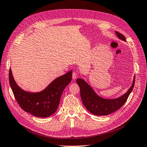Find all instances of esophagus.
Wrapping results in <instances>:
<instances>
[{"mask_svg":"<svg viewBox=\"0 0 147 147\" xmlns=\"http://www.w3.org/2000/svg\"><path fill=\"white\" fill-rule=\"evenodd\" d=\"M77 73L76 72H74L72 74V78L74 80H75L77 78Z\"/></svg>","mask_w":147,"mask_h":147,"instance_id":"34e87169","label":"esophagus"}]
</instances>
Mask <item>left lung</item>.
I'll use <instances>...</instances> for the list:
<instances>
[{
	"label": "left lung",
	"mask_w": 147,
	"mask_h": 147,
	"mask_svg": "<svg viewBox=\"0 0 147 147\" xmlns=\"http://www.w3.org/2000/svg\"><path fill=\"white\" fill-rule=\"evenodd\" d=\"M115 34L118 38L126 42V38L123 34L117 31H115ZM77 82L80 90L82 102L86 109L93 115L104 116L118 110L126 102L129 96L134 88L135 76L133 78L131 86L125 94L115 99H105L100 97L83 78H77Z\"/></svg>",
	"instance_id": "8db88e82"
}]
</instances>
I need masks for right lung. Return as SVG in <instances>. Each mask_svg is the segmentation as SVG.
Wrapping results in <instances>:
<instances>
[{
  "label": "right lung",
  "mask_w": 147,
  "mask_h": 147,
  "mask_svg": "<svg viewBox=\"0 0 147 147\" xmlns=\"http://www.w3.org/2000/svg\"><path fill=\"white\" fill-rule=\"evenodd\" d=\"M72 70L56 78L43 90L30 92L23 90L15 82L11 69L9 82L15 99L25 112L39 118H46L54 114L58 107L65 88L72 81Z\"/></svg>",
  "instance_id": "right-lung-1"
}]
</instances>
